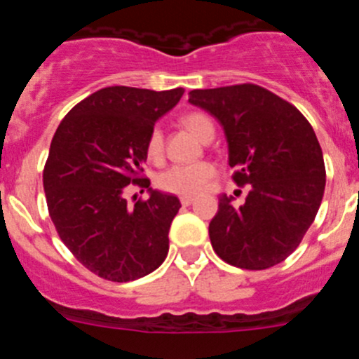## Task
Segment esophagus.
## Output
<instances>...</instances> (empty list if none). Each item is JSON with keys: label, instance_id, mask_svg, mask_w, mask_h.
I'll list each match as a JSON object with an SVG mask.
<instances>
[{"label": "esophagus", "instance_id": "obj_1", "mask_svg": "<svg viewBox=\"0 0 359 359\" xmlns=\"http://www.w3.org/2000/svg\"><path fill=\"white\" fill-rule=\"evenodd\" d=\"M192 203H194V198H192V196H183L182 198L183 207H189V205H192Z\"/></svg>", "mask_w": 359, "mask_h": 359}]
</instances>
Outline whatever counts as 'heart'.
<instances>
[{"label": "heart", "instance_id": "1", "mask_svg": "<svg viewBox=\"0 0 359 359\" xmlns=\"http://www.w3.org/2000/svg\"><path fill=\"white\" fill-rule=\"evenodd\" d=\"M183 123L192 135L198 136L199 140H205L207 136L215 133L214 122L201 113H190L183 118ZM145 149H147V156L152 161L160 160L161 154H163V133L160 128H154L149 133L147 147ZM212 176H214V167L207 161L180 163L163 170L158 177V185H160V189L172 192V194L194 196L207 187Z\"/></svg>", "mask_w": 359, "mask_h": 359}]
</instances>
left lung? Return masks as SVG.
<instances>
[{"instance_id":"8db88e82","label":"left lung","mask_w":359,"mask_h":359,"mask_svg":"<svg viewBox=\"0 0 359 359\" xmlns=\"http://www.w3.org/2000/svg\"><path fill=\"white\" fill-rule=\"evenodd\" d=\"M189 102L223 128L233 182L250 185L246 201L219 196L208 224L214 252L244 269H266L297 250L325 189L322 147L304 115L255 84L194 90Z\"/></svg>"}]
</instances>
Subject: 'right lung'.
Instances as JSON below:
<instances>
[{"label": "right lung", "instance_id": "obj_1", "mask_svg": "<svg viewBox=\"0 0 359 359\" xmlns=\"http://www.w3.org/2000/svg\"><path fill=\"white\" fill-rule=\"evenodd\" d=\"M185 90L111 86L84 98L53 135L43 172L50 217L62 243L86 268L113 282L152 273L169 253V230L182 203L147 189L129 207L126 187L140 177L147 138Z\"/></svg>", "mask_w": 359, "mask_h": 359}]
</instances>
